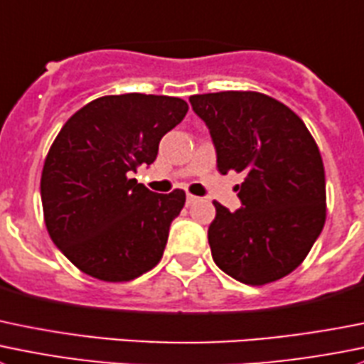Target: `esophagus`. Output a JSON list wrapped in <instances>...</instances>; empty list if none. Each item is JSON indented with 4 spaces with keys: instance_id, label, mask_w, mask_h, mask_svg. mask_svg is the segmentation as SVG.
<instances>
[{
    "instance_id": "esophagus-1",
    "label": "esophagus",
    "mask_w": 364,
    "mask_h": 364,
    "mask_svg": "<svg viewBox=\"0 0 364 364\" xmlns=\"http://www.w3.org/2000/svg\"><path fill=\"white\" fill-rule=\"evenodd\" d=\"M197 200H199V197H197V196H192V193H188V196H186V204H188V206L196 204Z\"/></svg>"
}]
</instances>
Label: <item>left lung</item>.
<instances>
[{"label": "left lung", "mask_w": 364, "mask_h": 364, "mask_svg": "<svg viewBox=\"0 0 364 364\" xmlns=\"http://www.w3.org/2000/svg\"><path fill=\"white\" fill-rule=\"evenodd\" d=\"M190 103L210 129L218 172L245 176L236 188L240 210L213 203V261L250 287L283 279L326 224V171L315 139L294 110L267 94H197Z\"/></svg>", "instance_id": "1"}]
</instances>
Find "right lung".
Masks as SVG:
<instances>
[{"label": "right lung", "mask_w": 364, "mask_h": 364, "mask_svg": "<svg viewBox=\"0 0 364 364\" xmlns=\"http://www.w3.org/2000/svg\"><path fill=\"white\" fill-rule=\"evenodd\" d=\"M186 112L179 97L103 96L56 135L41 178L44 222L53 243L87 276L126 283L160 263L186 196L179 188L154 193L129 174L156 160L161 136Z\"/></svg>", "instance_id": "obj_1"}]
</instances>
